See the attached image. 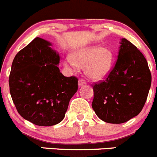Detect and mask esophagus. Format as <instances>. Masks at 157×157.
<instances>
[{
  "label": "esophagus",
  "instance_id": "esophagus-1",
  "mask_svg": "<svg viewBox=\"0 0 157 157\" xmlns=\"http://www.w3.org/2000/svg\"><path fill=\"white\" fill-rule=\"evenodd\" d=\"M85 84H86V82H85V79L79 78V80H78V85H79V86H83V85H85Z\"/></svg>",
  "mask_w": 157,
  "mask_h": 157
}]
</instances>
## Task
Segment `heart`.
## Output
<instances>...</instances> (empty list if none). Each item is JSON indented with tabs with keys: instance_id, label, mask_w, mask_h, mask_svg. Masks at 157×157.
Instances as JSON below:
<instances>
[{
	"instance_id": "heart-1",
	"label": "heart",
	"mask_w": 157,
	"mask_h": 157,
	"mask_svg": "<svg viewBox=\"0 0 157 157\" xmlns=\"http://www.w3.org/2000/svg\"><path fill=\"white\" fill-rule=\"evenodd\" d=\"M72 62L76 66L85 67V74L89 78L100 80L111 70L112 55L102 46H91L76 51L72 55ZM66 62V65L72 63Z\"/></svg>"
}]
</instances>
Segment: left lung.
Wrapping results in <instances>:
<instances>
[{
	"label": "left lung",
	"mask_w": 157,
	"mask_h": 157,
	"mask_svg": "<svg viewBox=\"0 0 157 157\" xmlns=\"http://www.w3.org/2000/svg\"><path fill=\"white\" fill-rule=\"evenodd\" d=\"M151 73L142 52L122 39L114 66L105 80L93 85L91 106L101 120L121 124L142 111L151 85Z\"/></svg>",
	"instance_id": "8db88e82"
}]
</instances>
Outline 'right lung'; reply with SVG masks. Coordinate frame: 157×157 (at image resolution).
<instances>
[{
    "label": "right lung",
    "instance_id": "add662e5",
    "mask_svg": "<svg viewBox=\"0 0 157 157\" xmlns=\"http://www.w3.org/2000/svg\"><path fill=\"white\" fill-rule=\"evenodd\" d=\"M49 46L36 37L15 56L9 76L10 95L18 113L39 126L61 122L78 90V78L60 72L59 56Z\"/></svg>",
    "mask_w": 157,
    "mask_h": 157
}]
</instances>
